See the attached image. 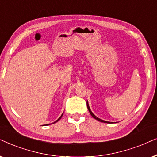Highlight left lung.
I'll return each mask as SVG.
<instances>
[{"label": "left lung", "mask_w": 157, "mask_h": 157, "mask_svg": "<svg viewBox=\"0 0 157 157\" xmlns=\"http://www.w3.org/2000/svg\"><path fill=\"white\" fill-rule=\"evenodd\" d=\"M87 109H88V110H89V112H90V115L92 116L95 119H96V120H98V121H100V122H103V123H107V124H108V123L109 122H108V121H103V120H101V119H100V118H98V117H96L95 115H94L93 113H92V111L90 110V107H89V105H88V103H87Z\"/></svg>", "instance_id": "left-lung-1"}]
</instances>
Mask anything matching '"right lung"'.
Returning a JSON list of instances; mask_svg holds the SVG:
<instances>
[{
    "label": "right lung",
    "mask_w": 157,
    "mask_h": 157,
    "mask_svg": "<svg viewBox=\"0 0 157 157\" xmlns=\"http://www.w3.org/2000/svg\"><path fill=\"white\" fill-rule=\"evenodd\" d=\"M62 115H63V113H62ZM62 116H60V117H59V118H58V120H57V121H55V122H54V123H56V122H57V121H59V119H60V118H62ZM47 125H48V124H47Z\"/></svg>",
    "instance_id": "1"
}]
</instances>
